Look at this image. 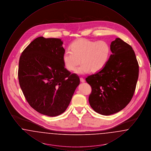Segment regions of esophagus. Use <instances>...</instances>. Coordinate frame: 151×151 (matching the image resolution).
Segmentation results:
<instances>
[{"label":"esophagus","instance_id":"1","mask_svg":"<svg viewBox=\"0 0 151 151\" xmlns=\"http://www.w3.org/2000/svg\"><path fill=\"white\" fill-rule=\"evenodd\" d=\"M80 81H81V83H84V82H85V80L83 79V78H80Z\"/></svg>","mask_w":151,"mask_h":151}]
</instances>
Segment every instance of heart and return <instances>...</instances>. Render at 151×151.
Wrapping results in <instances>:
<instances>
[{
    "mask_svg": "<svg viewBox=\"0 0 151 151\" xmlns=\"http://www.w3.org/2000/svg\"><path fill=\"white\" fill-rule=\"evenodd\" d=\"M71 52L65 51L63 56L65 67L69 71H75L80 75L91 71L93 73L101 70L108 62L110 48L104 41H96L86 38H79L70 46Z\"/></svg>",
    "mask_w": 151,
    "mask_h": 151,
    "instance_id": "1",
    "label": "heart"
}]
</instances>
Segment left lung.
<instances>
[{"label":"left lung","mask_w":151,"mask_h":151,"mask_svg":"<svg viewBox=\"0 0 151 151\" xmlns=\"http://www.w3.org/2000/svg\"><path fill=\"white\" fill-rule=\"evenodd\" d=\"M110 55L105 67L86 78L92 88L89 102L102 115L119 112L131 100L139 76V65L132 47L119 38L111 42Z\"/></svg>","instance_id":"8db88e82"}]
</instances>
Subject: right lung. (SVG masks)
<instances>
[{
  "label": "right lung",
  "instance_id": "1",
  "mask_svg": "<svg viewBox=\"0 0 151 151\" xmlns=\"http://www.w3.org/2000/svg\"><path fill=\"white\" fill-rule=\"evenodd\" d=\"M60 39L37 37L22 51L18 79L30 106L49 116L64 113L80 84L79 77L65 68Z\"/></svg>",
  "mask_w": 151,
  "mask_h": 151
}]
</instances>
